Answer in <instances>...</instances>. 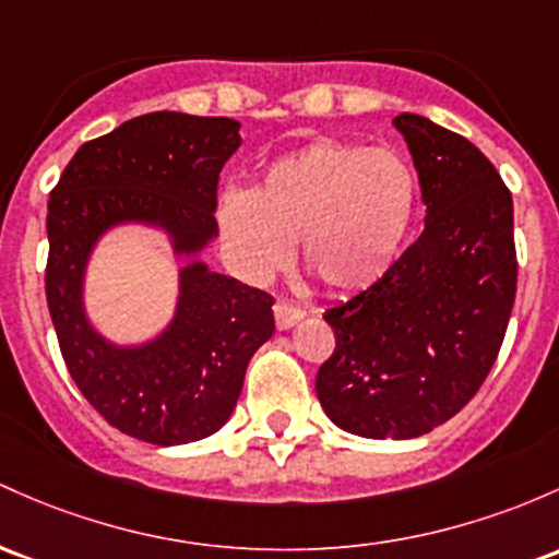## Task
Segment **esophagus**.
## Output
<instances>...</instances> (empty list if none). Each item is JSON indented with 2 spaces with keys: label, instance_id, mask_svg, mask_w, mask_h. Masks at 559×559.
Masks as SVG:
<instances>
[{
  "label": "esophagus",
  "instance_id": "1",
  "mask_svg": "<svg viewBox=\"0 0 559 559\" xmlns=\"http://www.w3.org/2000/svg\"><path fill=\"white\" fill-rule=\"evenodd\" d=\"M273 316H275V326L284 331V329L297 326V323L305 318V310L297 308V305L289 302V299H278V302L273 305Z\"/></svg>",
  "mask_w": 559,
  "mask_h": 559
}]
</instances>
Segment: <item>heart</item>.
<instances>
[{
  "label": "heart",
  "instance_id": "obj_1",
  "mask_svg": "<svg viewBox=\"0 0 559 559\" xmlns=\"http://www.w3.org/2000/svg\"><path fill=\"white\" fill-rule=\"evenodd\" d=\"M419 204L416 171L397 151L316 140L278 158L249 193L219 201V230L251 281L299 265L331 294L377 284L401 254Z\"/></svg>",
  "mask_w": 559,
  "mask_h": 559
}]
</instances>
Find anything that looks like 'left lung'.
Here are the masks:
<instances>
[{
    "mask_svg": "<svg viewBox=\"0 0 559 559\" xmlns=\"http://www.w3.org/2000/svg\"><path fill=\"white\" fill-rule=\"evenodd\" d=\"M392 124L419 175L425 230L377 284L326 310L336 347L316 379L329 419L371 440L419 438L467 406L518 289L512 195L493 164L425 116Z\"/></svg>",
    "mask_w": 559,
    "mask_h": 559,
    "instance_id": "1",
    "label": "left lung"
}]
</instances>
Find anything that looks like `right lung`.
I'll list each match as a JSON object with an SVG mask.
<instances>
[{
    "mask_svg": "<svg viewBox=\"0 0 559 559\" xmlns=\"http://www.w3.org/2000/svg\"><path fill=\"white\" fill-rule=\"evenodd\" d=\"M238 130L225 116H138L84 143L47 204L45 289L71 379L108 425L153 445L217 432L236 408L251 355L275 331L270 294L201 260L217 238V180L241 145ZM124 224L162 229L187 262L176 316L138 346L100 335L83 305L91 251Z\"/></svg>",
    "mask_w": 559,
    "mask_h": 559,
    "instance_id": "1",
    "label": "right lung"
}]
</instances>
